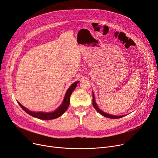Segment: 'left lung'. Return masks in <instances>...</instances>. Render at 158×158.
Listing matches in <instances>:
<instances>
[{
	"mask_svg": "<svg viewBox=\"0 0 158 158\" xmlns=\"http://www.w3.org/2000/svg\"><path fill=\"white\" fill-rule=\"evenodd\" d=\"M92 104H93V106L95 108V109L97 110L99 113H100L102 115L105 116V117L107 118H110V119H119V118H123V115H120V116H117V115H110V114H106L105 112H103L102 111H101V110L98 108V106H97V105H96L95 103V98H94V94H93V101H92Z\"/></svg>",
	"mask_w": 158,
	"mask_h": 158,
	"instance_id": "obj_1",
	"label": "left lung"
}]
</instances>
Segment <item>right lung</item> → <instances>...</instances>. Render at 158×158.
<instances>
[{
  "label": "right lung",
  "mask_w": 158,
  "mask_h": 158,
  "mask_svg": "<svg viewBox=\"0 0 158 158\" xmlns=\"http://www.w3.org/2000/svg\"><path fill=\"white\" fill-rule=\"evenodd\" d=\"M79 83V81L75 82L73 83L71 86L68 89V90L65 94V97L64 99V101L63 102L62 105H61L57 110H56L54 112H32L30 111L29 110L23 106L21 104L19 103V102H18L19 105L20 106L23 108V110H24L26 112L29 114L31 116L34 118H36L40 119H43V120H50V119H56L62 115L63 113L68 109V106H69L70 105V98L72 93L74 90V89L77 86V84Z\"/></svg>",
  "instance_id": "add662e5"
}]
</instances>
